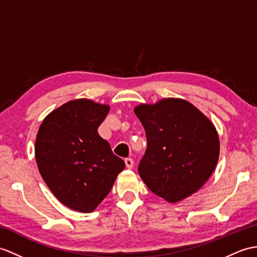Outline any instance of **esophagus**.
<instances>
[{"label":"esophagus","instance_id":"1","mask_svg":"<svg viewBox=\"0 0 257 257\" xmlns=\"http://www.w3.org/2000/svg\"><path fill=\"white\" fill-rule=\"evenodd\" d=\"M124 163H126L127 169H133V166H134V160L133 159H131V158L124 159Z\"/></svg>","mask_w":257,"mask_h":257}]
</instances>
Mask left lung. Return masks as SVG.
Instances as JSON below:
<instances>
[{
	"instance_id": "1",
	"label": "left lung",
	"mask_w": 257,
	"mask_h": 257,
	"mask_svg": "<svg viewBox=\"0 0 257 257\" xmlns=\"http://www.w3.org/2000/svg\"><path fill=\"white\" fill-rule=\"evenodd\" d=\"M135 112L147 136L138 172L148 188L170 202L197 192L219 158V137L209 119L178 98L140 105Z\"/></svg>"
}]
</instances>
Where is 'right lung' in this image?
<instances>
[{
    "label": "right lung",
    "mask_w": 257,
    "mask_h": 257,
    "mask_svg": "<svg viewBox=\"0 0 257 257\" xmlns=\"http://www.w3.org/2000/svg\"><path fill=\"white\" fill-rule=\"evenodd\" d=\"M109 106L71 100L48 115L35 143L38 170L58 200L71 209L92 212L124 169L97 133Z\"/></svg>",
    "instance_id": "1"
}]
</instances>
